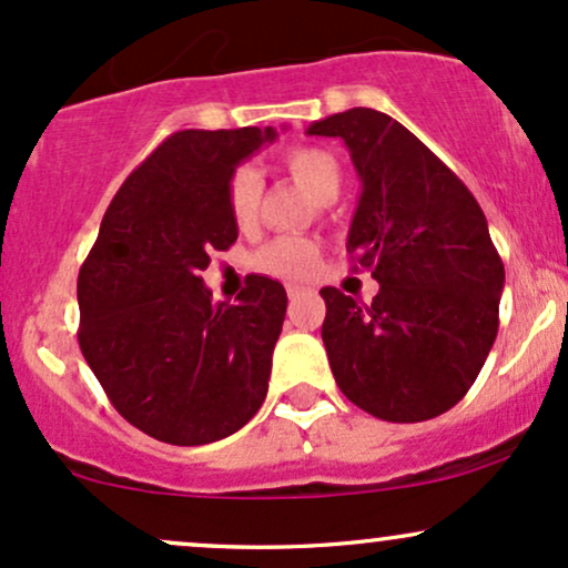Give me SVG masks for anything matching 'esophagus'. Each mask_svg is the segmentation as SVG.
Here are the masks:
<instances>
[{"mask_svg":"<svg viewBox=\"0 0 568 568\" xmlns=\"http://www.w3.org/2000/svg\"><path fill=\"white\" fill-rule=\"evenodd\" d=\"M306 293V288H302V285H288V296L291 302H296V298H302Z\"/></svg>","mask_w":568,"mask_h":568,"instance_id":"esophagus-1","label":"esophagus"}]
</instances>
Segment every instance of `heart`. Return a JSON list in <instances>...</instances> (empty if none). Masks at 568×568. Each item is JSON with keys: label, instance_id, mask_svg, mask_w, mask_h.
<instances>
[{"label": "heart", "instance_id": "obj_1", "mask_svg": "<svg viewBox=\"0 0 568 568\" xmlns=\"http://www.w3.org/2000/svg\"><path fill=\"white\" fill-rule=\"evenodd\" d=\"M283 168L317 202H331L338 194V186H342V168L323 149H293V152L283 158ZM226 200H230V213L234 224L247 230L256 221L258 202H262V181H258V175L251 168H240L232 175ZM317 256H321V247H317L315 240L275 237L256 253V270H262L272 277H306L315 270Z\"/></svg>", "mask_w": 568, "mask_h": 568}]
</instances>
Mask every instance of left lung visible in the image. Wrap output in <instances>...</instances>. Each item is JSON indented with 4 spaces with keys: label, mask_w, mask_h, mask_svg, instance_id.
<instances>
[{
    "label": "left lung",
    "mask_w": 568,
    "mask_h": 568,
    "mask_svg": "<svg viewBox=\"0 0 568 568\" xmlns=\"http://www.w3.org/2000/svg\"><path fill=\"white\" fill-rule=\"evenodd\" d=\"M306 133L349 149L363 192L347 253L379 283L371 304L321 291L338 389L384 422L446 414L473 387L499 328L505 266L484 211L389 114L357 106Z\"/></svg>",
    "instance_id": "1"
}]
</instances>
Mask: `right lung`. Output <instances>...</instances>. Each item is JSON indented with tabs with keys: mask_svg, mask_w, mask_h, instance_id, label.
I'll list each match as a JSON object with an SVG mask.
<instances>
[{
	"mask_svg": "<svg viewBox=\"0 0 568 568\" xmlns=\"http://www.w3.org/2000/svg\"><path fill=\"white\" fill-rule=\"evenodd\" d=\"M275 128L181 130L128 175L77 280L80 347L112 406L141 433L205 446L262 408L288 296L253 275L213 302L202 270L237 240L234 168Z\"/></svg>",
	"mask_w": 568,
	"mask_h": 568,
	"instance_id": "right-lung-1",
	"label": "right lung"
}]
</instances>
